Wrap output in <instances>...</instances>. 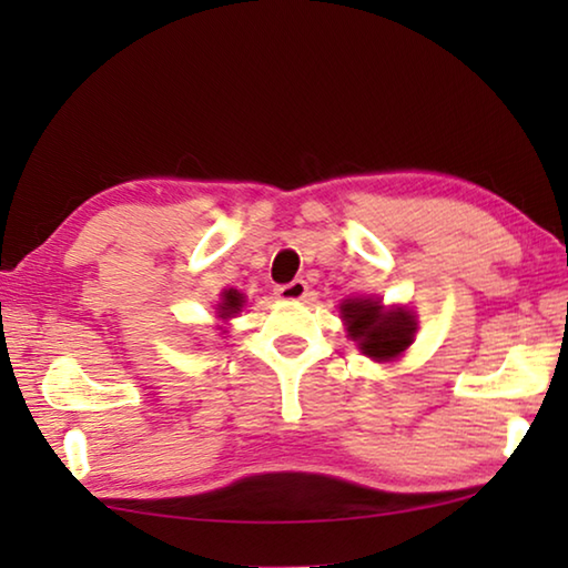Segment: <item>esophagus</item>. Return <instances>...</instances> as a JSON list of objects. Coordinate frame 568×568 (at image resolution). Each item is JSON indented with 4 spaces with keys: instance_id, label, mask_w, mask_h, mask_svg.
<instances>
[{
    "instance_id": "esophagus-1",
    "label": "esophagus",
    "mask_w": 568,
    "mask_h": 568,
    "mask_svg": "<svg viewBox=\"0 0 568 568\" xmlns=\"http://www.w3.org/2000/svg\"><path fill=\"white\" fill-rule=\"evenodd\" d=\"M305 295H307V283L301 281V277H295V281L277 287V297H281V301H291V303L303 301Z\"/></svg>"
}]
</instances>
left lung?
Segmentation results:
<instances>
[{
	"mask_svg": "<svg viewBox=\"0 0 568 568\" xmlns=\"http://www.w3.org/2000/svg\"><path fill=\"white\" fill-rule=\"evenodd\" d=\"M343 318L348 323V333L358 341L361 351L368 358L390 361L400 355L413 343L416 323L403 307L383 311L378 301H345Z\"/></svg>",
	"mask_w": 568,
	"mask_h": 568,
	"instance_id": "8db88e82",
	"label": "left lung"
}]
</instances>
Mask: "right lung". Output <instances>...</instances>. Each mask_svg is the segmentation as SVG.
Instances as JSON below:
<instances>
[{
    "label": "right lung",
    "instance_id": "add662e5",
    "mask_svg": "<svg viewBox=\"0 0 568 568\" xmlns=\"http://www.w3.org/2000/svg\"><path fill=\"white\" fill-rule=\"evenodd\" d=\"M240 305H243V295H240L237 291H227V293L223 295V303L217 305L220 318H230V315L240 311Z\"/></svg>",
    "mask_w": 568,
    "mask_h": 568
}]
</instances>
